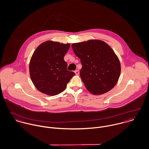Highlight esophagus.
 <instances>
[{
    "mask_svg": "<svg viewBox=\"0 0 149 149\" xmlns=\"http://www.w3.org/2000/svg\"><path fill=\"white\" fill-rule=\"evenodd\" d=\"M74 72H75V74L76 75H79V70H75V71H74Z\"/></svg>",
    "mask_w": 149,
    "mask_h": 149,
    "instance_id": "esophagus-1",
    "label": "esophagus"
}]
</instances>
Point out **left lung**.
<instances>
[{"label":"left lung","instance_id":"left-lung-1","mask_svg":"<svg viewBox=\"0 0 149 149\" xmlns=\"http://www.w3.org/2000/svg\"><path fill=\"white\" fill-rule=\"evenodd\" d=\"M72 48L81 59L80 76L89 92L100 95L113 88L119 80L121 65L118 56L108 44L90 40L74 43Z\"/></svg>","mask_w":149,"mask_h":149}]
</instances>
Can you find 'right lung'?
I'll return each mask as SVG.
<instances>
[{
  "instance_id": "obj_1",
  "label": "right lung",
  "mask_w": 149,
  "mask_h": 149,
  "mask_svg": "<svg viewBox=\"0 0 149 149\" xmlns=\"http://www.w3.org/2000/svg\"><path fill=\"white\" fill-rule=\"evenodd\" d=\"M70 44L47 41L34 52L29 63L30 78L40 92L55 95L63 91L75 73L67 70L64 57Z\"/></svg>"
}]
</instances>
